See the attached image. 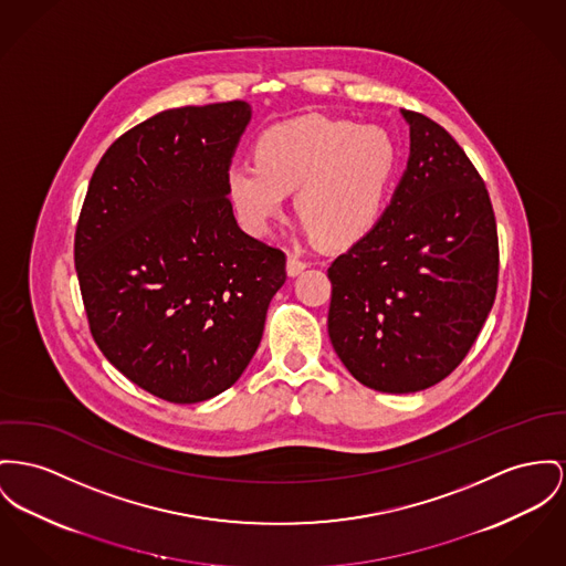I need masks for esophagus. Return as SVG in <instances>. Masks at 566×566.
I'll use <instances>...</instances> for the list:
<instances>
[{
  "instance_id": "34e87169",
  "label": "esophagus",
  "mask_w": 566,
  "mask_h": 566,
  "mask_svg": "<svg viewBox=\"0 0 566 566\" xmlns=\"http://www.w3.org/2000/svg\"><path fill=\"white\" fill-rule=\"evenodd\" d=\"M306 262L304 260H301L296 253H290L287 255V274L290 276H296V274H301L302 270L306 268Z\"/></svg>"
}]
</instances>
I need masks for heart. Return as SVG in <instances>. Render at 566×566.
Segmentation results:
<instances>
[{
  "label": "heart",
  "mask_w": 566,
  "mask_h": 566,
  "mask_svg": "<svg viewBox=\"0 0 566 566\" xmlns=\"http://www.w3.org/2000/svg\"><path fill=\"white\" fill-rule=\"evenodd\" d=\"M395 169L397 146L384 128L311 115L264 133L255 163L231 165L227 199L240 226L264 235L296 190L304 229L322 244L345 247L379 221Z\"/></svg>",
  "instance_id": "b5f03b06"
}]
</instances>
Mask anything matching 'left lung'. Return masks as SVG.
<instances>
[{
  "label": "left lung",
  "mask_w": 566,
  "mask_h": 566,
  "mask_svg": "<svg viewBox=\"0 0 566 566\" xmlns=\"http://www.w3.org/2000/svg\"><path fill=\"white\" fill-rule=\"evenodd\" d=\"M410 124L408 169L374 229L331 268L328 335L360 384L418 392L451 376L479 337L497 290L490 192L451 135Z\"/></svg>",
  "instance_id": "left-lung-1"
}]
</instances>
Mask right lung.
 <instances>
[{"label": "right lung", "mask_w": 566, "mask_h": 566, "mask_svg": "<svg viewBox=\"0 0 566 566\" xmlns=\"http://www.w3.org/2000/svg\"><path fill=\"white\" fill-rule=\"evenodd\" d=\"M244 101L151 115L105 151L78 214L75 265L92 337L119 374L171 403L238 381L285 283V253L227 199Z\"/></svg>", "instance_id": "1"}]
</instances>
